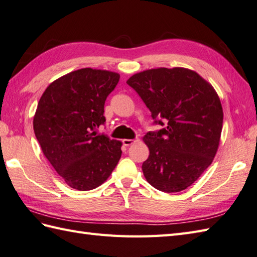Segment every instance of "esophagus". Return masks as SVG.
Segmentation results:
<instances>
[{
	"label": "esophagus",
	"mask_w": 257,
	"mask_h": 257,
	"mask_svg": "<svg viewBox=\"0 0 257 257\" xmlns=\"http://www.w3.org/2000/svg\"><path fill=\"white\" fill-rule=\"evenodd\" d=\"M137 141H138V139H123L122 143H123V146L129 147V146H131V145H133V143H135Z\"/></svg>",
	"instance_id": "esophagus-1"
}]
</instances>
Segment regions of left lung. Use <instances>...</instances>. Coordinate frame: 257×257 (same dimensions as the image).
<instances>
[{"instance_id":"8db88e82","label":"left lung","mask_w":257,"mask_h":257,"mask_svg":"<svg viewBox=\"0 0 257 257\" xmlns=\"http://www.w3.org/2000/svg\"><path fill=\"white\" fill-rule=\"evenodd\" d=\"M127 84L145 101L154 122H165V128L143 137L150 151L142 164L146 180L165 193L186 189L218 151L223 110L216 89L186 68L146 70L130 76Z\"/></svg>"}]
</instances>
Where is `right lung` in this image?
I'll return each mask as SVG.
<instances>
[{
	"instance_id": "1",
	"label": "right lung",
	"mask_w": 257,
	"mask_h": 257,
	"mask_svg": "<svg viewBox=\"0 0 257 257\" xmlns=\"http://www.w3.org/2000/svg\"><path fill=\"white\" fill-rule=\"evenodd\" d=\"M116 72L84 68L53 81L38 101L34 131L44 156L70 187L91 190L109 177L122 143L99 135Z\"/></svg>"
}]
</instances>
